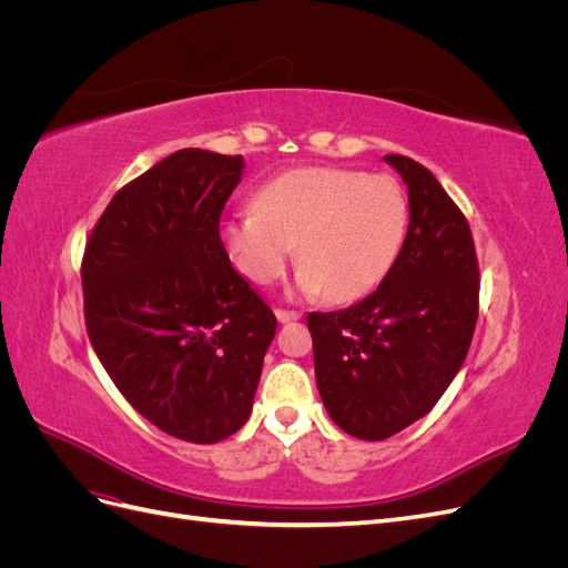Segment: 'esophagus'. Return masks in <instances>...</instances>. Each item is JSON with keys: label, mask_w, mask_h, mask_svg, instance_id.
Returning a JSON list of instances; mask_svg holds the SVG:
<instances>
[{"label": "esophagus", "mask_w": 568, "mask_h": 568, "mask_svg": "<svg viewBox=\"0 0 568 568\" xmlns=\"http://www.w3.org/2000/svg\"><path fill=\"white\" fill-rule=\"evenodd\" d=\"M274 315H277V320H280V322H294V320H301V313H296V311H282V307H277V311H274Z\"/></svg>", "instance_id": "obj_1"}]
</instances>
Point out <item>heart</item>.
I'll return each mask as SVG.
<instances>
[{
    "instance_id": "b5f03b06",
    "label": "heart",
    "mask_w": 568,
    "mask_h": 568,
    "mask_svg": "<svg viewBox=\"0 0 568 568\" xmlns=\"http://www.w3.org/2000/svg\"><path fill=\"white\" fill-rule=\"evenodd\" d=\"M407 225V194L395 178L348 168H296L270 180L251 209L225 220L222 244L255 284L277 280L296 246L301 294L346 303L386 277Z\"/></svg>"
}]
</instances>
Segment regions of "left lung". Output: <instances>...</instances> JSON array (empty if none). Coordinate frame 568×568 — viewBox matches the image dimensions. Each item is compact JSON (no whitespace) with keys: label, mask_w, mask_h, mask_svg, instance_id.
<instances>
[{"label":"left lung","mask_w":568,"mask_h":568,"mask_svg":"<svg viewBox=\"0 0 568 568\" xmlns=\"http://www.w3.org/2000/svg\"><path fill=\"white\" fill-rule=\"evenodd\" d=\"M384 161L407 186L403 248L369 296L311 313L315 379L332 422L363 440L390 438L448 390L471 346L478 263L467 217L424 165Z\"/></svg>","instance_id":"obj_1"}]
</instances>
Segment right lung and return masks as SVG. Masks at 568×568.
Here are the masks:
<instances>
[{
  "label": "right lung",
  "instance_id": "obj_1",
  "mask_svg": "<svg viewBox=\"0 0 568 568\" xmlns=\"http://www.w3.org/2000/svg\"><path fill=\"white\" fill-rule=\"evenodd\" d=\"M244 156L182 149L125 184L82 257L92 348L161 432L211 445L253 409L274 313L220 242Z\"/></svg>",
  "mask_w": 568,
  "mask_h": 568
}]
</instances>
